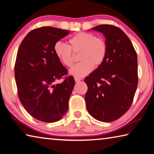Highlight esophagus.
<instances>
[{
    "label": "esophagus",
    "instance_id": "34e87169",
    "mask_svg": "<svg viewBox=\"0 0 154 154\" xmlns=\"http://www.w3.org/2000/svg\"><path fill=\"white\" fill-rule=\"evenodd\" d=\"M74 79H75V82H80V81H81V79H80V78H79V77H75V78H74Z\"/></svg>",
    "mask_w": 154,
    "mask_h": 154
}]
</instances>
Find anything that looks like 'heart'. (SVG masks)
Here are the masks:
<instances>
[{"instance_id":"heart-1","label":"heart","mask_w":154,"mask_h":154,"mask_svg":"<svg viewBox=\"0 0 154 154\" xmlns=\"http://www.w3.org/2000/svg\"><path fill=\"white\" fill-rule=\"evenodd\" d=\"M69 46L62 42H57L54 46L55 55L62 64L70 67L74 62L75 53H80L81 62L70 70V74L76 77L87 75L94 67L103 64L108 54V46L102 38L93 33L80 32L70 39Z\"/></svg>"}]
</instances>
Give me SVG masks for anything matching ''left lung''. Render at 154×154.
I'll return each mask as SVG.
<instances>
[{
  "label": "left lung",
  "instance_id": "left-lung-1",
  "mask_svg": "<svg viewBox=\"0 0 154 154\" xmlns=\"http://www.w3.org/2000/svg\"><path fill=\"white\" fill-rule=\"evenodd\" d=\"M106 38L108 54L103 64L86 77L88 113L97 120L112 122L130 109L138 86L137 55L120 28L101 24L92 28Z\"/></svg>",
  "mask_w": 154,
  "mask_h": 154
}]
</instances>
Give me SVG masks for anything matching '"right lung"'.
Wrapping results in <instances>:
<instances>
[{"label": "right lung", "mask_w": 154, "mask_h": 154, "mask_svg": "<svg viewBox=\"0 0 154 154\" xmlns=\"http://www.w3.org/2000/svg\"><path fill=\"white\" fill-rule=\"evenodd\" d=\"M69 32L51 26L34 29L23 39L17 53L14 70L19 99L33 118L45 123L59 121L66 113L75 86L72 76L55 84L68 70L53 46Z\"/></svg>", "instance_id": "add662e5"}]
</instances>
